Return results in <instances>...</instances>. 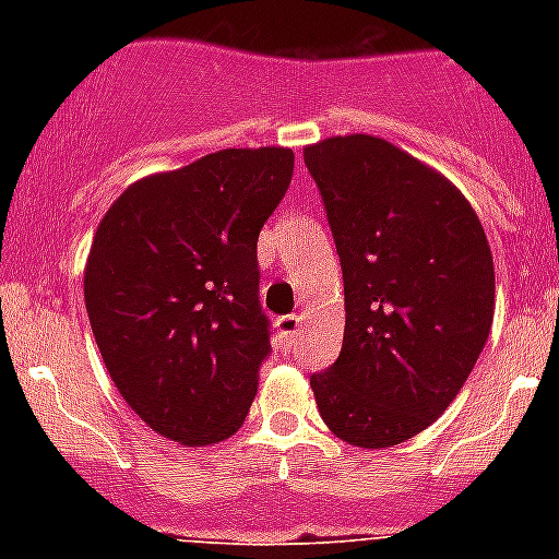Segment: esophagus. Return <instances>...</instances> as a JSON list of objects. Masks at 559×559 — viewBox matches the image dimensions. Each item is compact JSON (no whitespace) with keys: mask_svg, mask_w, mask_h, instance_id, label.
<instances>
[{"mask_svg":"<svg viewBox=\"0 0 559 559\" xmlns=\"http://www.w3.org/2000/svg\"><path fill=\"white\" fill-rule=\"evenodd\" d=\"M299 328H302V316H283V319H276V330H280V335H283L285 341H294L296 335H299Z\"/></svg>","mask_w":559,"mask_h":559,"instance_id":"obj_1","label":"esophagus"}]
</instances>
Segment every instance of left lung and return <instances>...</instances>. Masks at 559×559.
Masks as SVG:
<instances>
[{"label": "left lung", "instance_id": "8db88e82", "mask_svg": "<svg viewBox=\"0 0 559 559\" xmlns=\"http://www.w3.org/2000/svg\"><path fill=\"white\" fill-rule=\"evenodd\" d=\"M344 271V344L310 374L324 426L355 448L426 431L476 367L496 308L492 251L471 201L392 142L305 147Z\"/></svg>", "mask_w": 559, "mask_h": 559}]
</instances>
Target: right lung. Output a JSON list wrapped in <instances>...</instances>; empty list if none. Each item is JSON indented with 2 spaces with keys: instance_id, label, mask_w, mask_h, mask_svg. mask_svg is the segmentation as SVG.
<instances>
[{
  "instance_id": "right-lung-1",
  "label": "right lung",
  "mask_w": 559,
  "mask_h": 559,
  "mask_svg": "<svg viewBox=\"0 0 559 559\" xmlns=\"http://www.w3.org/2000/svg\"><path fill=\"white\" fill-rule=\"evenodd\" d=\"M290 147H226L133 181L88 249L83 296L114 386L147 428L215 445L243 426L271 353L257 237Z\"/></svg>"
}]
</instances>
